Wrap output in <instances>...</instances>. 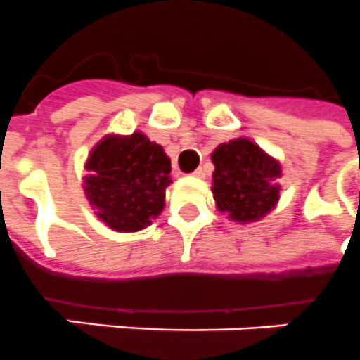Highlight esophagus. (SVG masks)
<instances>
[{
	"label": "esophagus",
	"instance_id": "1",
	"mask_svg": "<svg viewBox=\"0 0 360 360\" xmlns=\"http://www.w3.org/2000/svg\"><path fill=\"white\" fill-rule=\"evenodd\" d=\"M194 177H198V179H203V177H205V170H203V168H198V170L194 172Z\"/></svg>",
	"mask_w": 360,
	"mask_h": 360
}]
</instances>
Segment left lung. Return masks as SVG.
Returning <instances> with one entry per match:
<instances>
[{"label": "left lung", "mask_w": 360, "mask_h": 360, "mask_svg": "<svg viewBox=\"0 0 360 360\" xmlns=\"http://www.w3.org/2000/svg\"><path fill=\"white\" fill-rule=\"evenodd\" d=\"M216 209L238 224L264 218L279 201L281 162L250 139H233L210 155Z\"/></svg>", "instance_id": "left-lung-1"}]
</instances>
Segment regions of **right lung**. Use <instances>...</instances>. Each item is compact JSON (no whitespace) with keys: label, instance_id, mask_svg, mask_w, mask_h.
Here are the masks:
<instances>
[{"label":"right lung","instance_id":"obj_1","mask_svg":"<svg viewBox=\"0 0 360 360\" xmlns=\"http://www.w3.org/2000/svg\"><path fill=\"white\" fill-rule=\"evenodd\" d=\"M84 170V195L110 229H144L165 209L170 157L140 131L103 136L89 153Z\"/></svg>","mask_w":360,"mask_h":360}]
</instances>
